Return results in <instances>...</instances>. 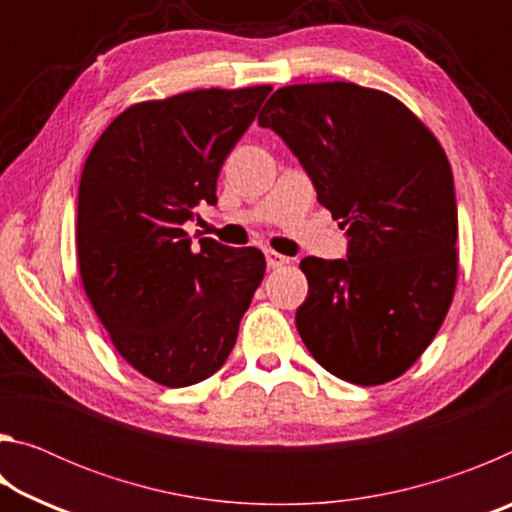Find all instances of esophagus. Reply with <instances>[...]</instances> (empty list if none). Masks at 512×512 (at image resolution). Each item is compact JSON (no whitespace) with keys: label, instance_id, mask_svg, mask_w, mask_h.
<instances>
[{"label":"esophagus","instance_id":"34e87169","mask_svg":"<svg viewBox=\"0 0 512 512\" xmlns=\"http://www.w3.org/2000/svg\"><path fill=\"white\" fill-rule=\"evenodd\" d=\"M264 255H266V264H268V268H280V266H284V264H289V257H284V255H280V253H275V250H271V248H268Z\"/></svg>","mask_w":512,"mask_h":512}]
</instances>
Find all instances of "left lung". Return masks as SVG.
Wrapping results in <instances>:
<instances>
[{"mask_svg":"<svg viewBox=\"0 0 512 512\" xmlns=\"http://www.w3.org/2000/svg\"><path fill=\"white\" fill-rule=\"evenodd\" d=\"M259 126L287 142L348 235L345 259L305 257L296 327L320 366L386 384L429 348L452 305L458 214L449 160L402 101L354 83L273 92Z\"/></svg>","mask_w":512,"mask_h":512,"instance_id":"8db88e82","label":"left lung"}]
</instances>
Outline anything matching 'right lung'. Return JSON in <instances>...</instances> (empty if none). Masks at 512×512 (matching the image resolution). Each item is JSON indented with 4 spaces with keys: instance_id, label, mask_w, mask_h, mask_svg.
<instances>
[{
    "instance_id": "1",
    "label": "right lung",
    "mask_w": 512,
    "mask_h": 512,
    "mask_svg": "<svg viewBox=\"0 0 512 512\" xmlns=\"http://www.w3.org/2000/svg\"><path fill=\"white\" fill-rule=\"evenodd\" d=\"M268 92L210 88L135 103L85 160L83 289L121 357L162 386H192L223 366L262 284V250L201 239L196 253L183 225L198 203L216 205L223 162Z\"/></svg>"
}]
</instances>
